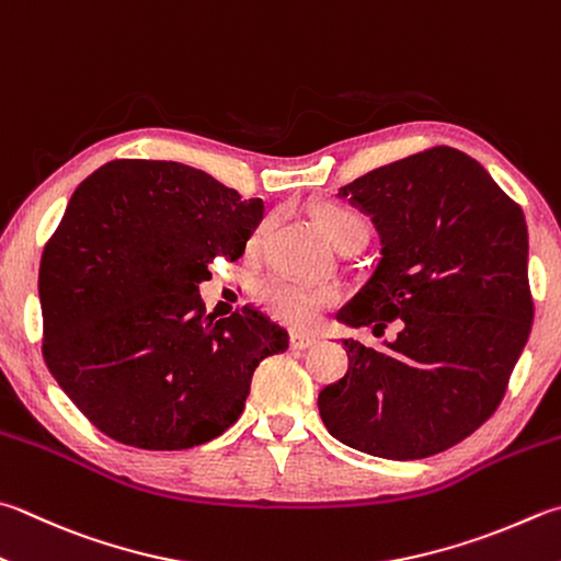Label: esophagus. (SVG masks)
<instances>
[{
    "mask_svg": "<svg viewBox=\"0 0 561 561\" xmlns=\"http://www.w3.org/2000/svg\"><path fill=\"white\" fill-rule=\"evenodd\" d=\"M317 342H320V336H314V334H302V332L290 334V346L293 348H312Z\"/></svg>",
    "mask_w": 561,
    "mask_h": 561,
    "instance_id": "1",
    "label": "esophagus"
}]
</instances>
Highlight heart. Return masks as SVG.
<instances>
[{"label": "heart", "instance_id": "b5f03b06", "mask_svg": "<svg viewBox=\"0 0 561 561\" xmlns=\"http://www.w3.org/2000/svg\"><path fill=\"white\" fill-rule=\"evenodd\" d=\"M314 221L322 234L336 247L348 234H366V219L348 207L340 205H324L314 213ZM259 300L266 308L278 314L280 320H288L293 324H310L322 305L332 302L330 290H314L290 278H268L259 285Z\"/></svg>", "mask_w": 561, "mask_h": 561}]
</instances>
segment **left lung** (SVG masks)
<instances>
[{
  "instance_id": "8db88e82",
  "label": "left lung",
  "mask_w": 561,
  "mask_h": 561,
  "mask_svg": "<svg viewBox=\"0 0 561 561\" xmlns=\"http://www.w3.org/2000/svg\"><path fill=\"white\" fill-rule=\"evenodd\" d=\"M371 217L380 261L336 320L393 342L344 340L348 371L317 408L342 445L425 459L501 405L533 327L527 225L489 171L449 146L380 165L340 187Z\"/></svg>"
}]
</instances>
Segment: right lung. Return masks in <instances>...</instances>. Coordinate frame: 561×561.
Here are the masks:
<instances>
[{
  "label": "right lung",
  "mask_w": 561,
  "mask_h": 561,
  "mask_svg": "<svg viewBox=\"0 0 561 561\" xmlns=\"http://www.w3.org/2000/svg\"><path fill=\"white\" fill-rule=\"evenodd\" d=\"M261 219L259 197L175 161L122 158L78 185L41 256L44 358L104 435L175 451L239 420L288 332L249 305L215 322L199 283L217 256L244 253Z\"/></svg>",
  "instance_id": "obj_1"
}]
</instances>
